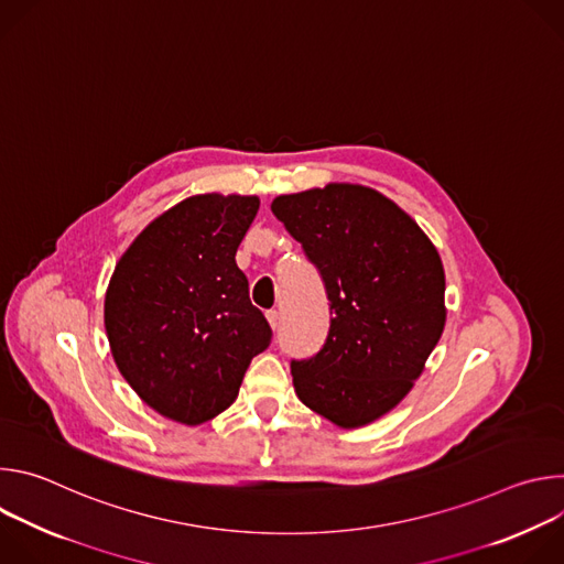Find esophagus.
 I'll list each match as a JSON object with an SVG mask.
<instances>
[{
	"mask_svg": "<svg viewBox=\"0 0 564 564\" xmlns=\"http://www.w3.org/2000/svg\"><path fill=\"white\" fill-rule=\"evenodd\" d=\"M265 316H268V324L272 326V330H276L281 326V314L276 310H270Z\"/></svg>",
	"mask_w": 564,
	"mask_h": 564,
	"instance_id": "1",
	"label": "esophagus"
}]
</instances>
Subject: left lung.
<instances>
[{
    "mask_svg": "<svg viewBox=\"0 0 564 564\" xmlns=\"http://www.w3.org/2000/svg\"><path fill=\"white\" fill-rule=\"evenodd\" d=\"M272 212L321 272L333 314L324 348L292 361L294 390L335 426H366L411 392L444 333L437 248L397 203L364 185L276 196Z\"/></svg>",
    "mask_w": 564,
    "mask_h": 564,
    "instance_id": "left-lung-1",
    "label": "left lung"
}]
</instances>
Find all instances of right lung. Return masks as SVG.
Masks as SVG:
<instances>
[{
  "instance_id": "1",
  "label": "right lung",
  "mask_w": 564,
  "mask_h": 564,
  "mask_svg": "<svg viewBox=\"0 0 564 564\" xmlns=\"http://www.w3.org/2000/svg\"><path fill=\"white\" fill-rule=\"evenodd\" d=\"M259 196L198 194L153 218L116 263L105 328L113 361L149 409L198 426L234 404L272 330L236 250Z\"/></svg>"
}]
</instances>
